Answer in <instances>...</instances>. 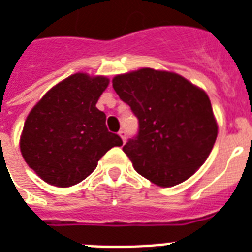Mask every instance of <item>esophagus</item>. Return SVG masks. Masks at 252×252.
<instances>
[{"label":"esophagus","instance_id":"obj_1","mask_svg":"<svg viewBox=\"0 0 252 252\" xmlns=\"http://www.w3.org/2000/svg\"><path fill=\"white\" fill-rule=\"evenodd\" d=\"M119 136H120V137H121V140H123V143H126V131H120V132H119Z\"/></svg>","mask_w":252,"mask_h":252}]
</instances>
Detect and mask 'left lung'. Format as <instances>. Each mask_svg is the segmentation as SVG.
<instances>
[{"instance_id":"obj_1","label":"left lung","mask_w":252,"mask_h":252,"mask_svg":"<svg viewBox=\"0 0 252 252\" xmlns=\"http://www.w3.org/2000/svg\"><path fill=\"white\" fill-rule=\"evenodd\" d=\"M112 85L139 119V135L123 147L133 168L159 187L191 178L218 136L207 93L180 74L152 68L116 74Z\"/></svg>"}]
</instances>
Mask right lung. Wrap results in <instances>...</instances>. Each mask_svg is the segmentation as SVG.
Masks as SVG:
<instances>
[{
    "label": "right lung",
    "instance_id": "right-lung-1",
    "mask_svg": "<svg viewBox=\"0 0 252 252\" xmlns=\"http://www.w3.org/2000/svg\"><path fill=\"white\" fill-rule=\"evenodd\" d=\"M109 85L105 76L84 72L56 84L29 112L20 151L37 176L55 187H72L97 167L98 160L123 141L105 126L96 108Z\"/></svg>",
    "mask_w": 252,
    "mask_h": 252
}]
</instances>
